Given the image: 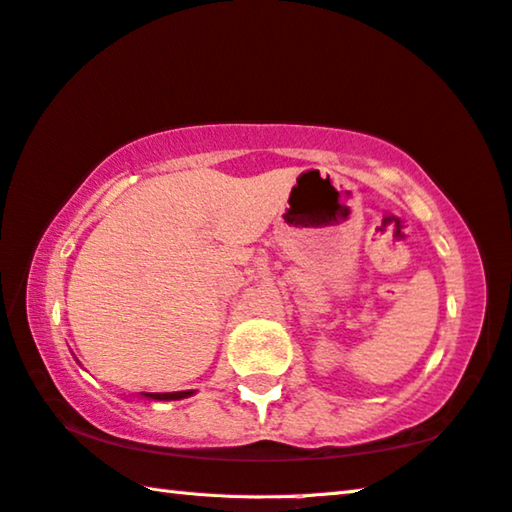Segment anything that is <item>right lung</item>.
I'll list each match as a JSON object with an SVG mask.
<instances>
[{"mask_svg":"<svg viewBox=\"0 0 512 512\" xmlns=\"http://www.w3.org/2000/svg\"><path fill=\"white\" fill-rule=\"evenodd\" d=\"M194 392H165V394H152V392H143L141 396L150 398V401H181V398H188Z\"/></svg>","mask_w":512,"mask_h":512,"instance_id":"right-lung-1","label":"right lung"}]
</instances>
